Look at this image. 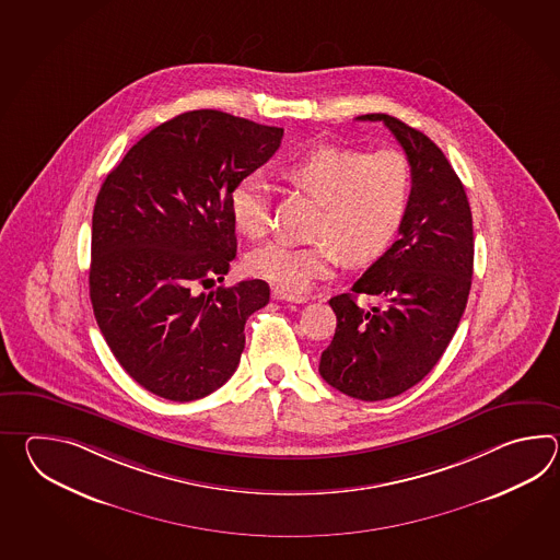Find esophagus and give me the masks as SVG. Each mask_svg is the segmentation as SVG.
I'll return each instance as SVG.
<instances>
[{
    "instance_id": "obj_1",
    "label": "esophagus",
    "mask_w": 560,
    "mask_h": 560,
    "mask_svg": "<svg viewBox=\"0 0 560 560\" xmlns=\"http://www.w3.org/2000/svg\"><path fill=\"white\" fill-rule=\"evenodd\" d=\"M272 298H275V300H284V302H296V304L308 302V296L292 294V292H285L282 288H275V290H272Z\"/></svg>"
}]
</instances>
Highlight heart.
I'll list each match as a JSON object with an SVG mask.
<instances>
[{
  "instance_id": "b5f03b06",
  "label": "heart",
  "mask_w": 560,
  "mask_h": 560,
  "mask_svg": "<svg viewBox=\"0 0 560 560\" xmlns=\"http://www.w3.org/2000/svg\"><path fill=\"white\" fill-rule=\"evenodd\" d=\"M292 188L320 203L308 246L272 242L250 258L252 275L282 288L304 292L330 276L340 254L350 266H370L393 246L405 224L415 176L396 150L362 152L340 145H314L282 167ZM234 226L252 240L270 228V188L260 176H246L230 191Z\"/></svg>"
}]
</instances>
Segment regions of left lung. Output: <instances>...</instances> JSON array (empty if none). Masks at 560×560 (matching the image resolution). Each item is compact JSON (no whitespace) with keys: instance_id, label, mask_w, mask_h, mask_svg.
<instances>
[{"instance_id":"1","label":"left lung","mask_w":560,"mask_h":560,"mask_svg":"<svg viewBox=\"0 0 560 560\" xmlns=\"http://www.w3.org/2000/svg\"><path fill=\"white\" fill-rule=\"evenodd\" d=\"M358 119L384 121L402 145L412 200L400 238L350 292L330 298L336 332L318 370L336 390L376 402L422 381L451 345L472 284L475 236L465 186L441 148L393 116ZM358 293L383 304L360 310Z\"/></svg>"}]
</instances>
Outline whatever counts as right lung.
<instances>
[{
	"instance_id": "add662e5",
	"label": "right lung",
	"mask_w": 560,
	"mask_h": 560,
	"mask_svg": "<svg viewBox=\"0 0 560 560\" xmlns=\"http://www.w3.org/2000/svg\"><path fill=\"white\" fill-rule=\"evenodd\" d=\"M284 130L218 109L167 119L104 179L92 218L90 298L109 350L145 390L190 402L238 369L264 280L218 285L236 258L230 191Z\"/></svg>"
}]
</instances>
